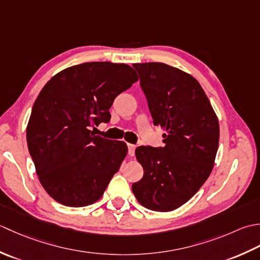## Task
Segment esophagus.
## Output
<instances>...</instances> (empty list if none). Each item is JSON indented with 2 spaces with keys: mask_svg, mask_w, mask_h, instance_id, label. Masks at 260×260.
Segmentation results:
<instances>
[{
  "mask_svg": "<svg viewBox=\"0 0 260 260\" xmlns=\"http://www.w3.org/2000/svg\"><path fill=\"white\" fill-rule=\"evenodd\" d=\"M135 150H136V145L128 144V153L129 156H135Z\"/></svg>",
  "mask_w": 260,
  "mask_h": 260,
  "instance_id": "esophagus-1",
  "label": "esophagus"
}]
</instances>
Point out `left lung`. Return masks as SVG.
<instances>
[{
  "label": "left lung",
  "instance_id": "8db88e82",
  "mask_svg": "<svg viewBox=\"0 0 260 260\" xmlns=\"http://www.w3.org/2000/svg\"><path fill=\"white\" fill-rule=\"evenodd\" d=\"M153 124L160 125L164 147L140 146L136 157L144 176L132 192L145 208H179L210 176L219 147V121L199 82L162 62L134 63Z\"/></svg>",
  "mask_w": 260,
  "mask_h": 260
}]
</instances>
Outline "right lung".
Returning a JSON list of instances; mask_svg holds the SVG:
<instances>
[{
  "instance_id": "obj_1",
  "label": "right lung",
  "mask_w": 260,
  "mask_h": 260,
  "mask_svg": "<svg viewBox=\"0 0 260 260\" xmlns=\"http://www.w3.org/2000/svg\"><path fill=\"white\" fill-rule=\"evenodd\" d=\"M137 81L129 65L92 61L59 72L41 89L26 142L41 185L58 203H95L119 171L125 142L95 136L91 128L109 122L114 99Z\"/></svg>"
}]
</instances>
